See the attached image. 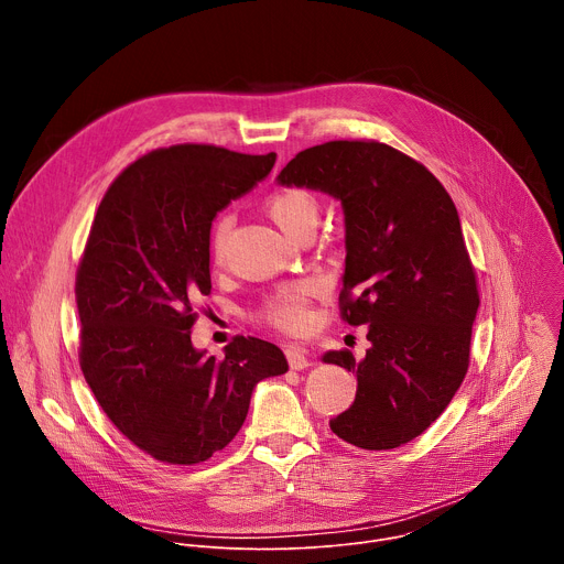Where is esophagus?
<instances>
[{"mask_svg": "<svg viewBox=\"0 0 564 564\" xmlns=\"http://www.w3.org/2000/svg\"><path fill=\"white\" fill-rule=\"evenodd\" d=\"M285 355H288V361H290V368H292V370H303V368L312 366V361L307 359L305 348H301V346H296V344L288 346V348H285Z\"/></svg>", "mask_w": 564, "mask_h": 564, "instance_id": "esophagus-1", "label": "esophagus"}]
</instances>
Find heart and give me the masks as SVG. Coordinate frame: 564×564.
I'll return each mask as SVG.
<instances>
[{"mask_svg":"<svg viewBox=\"0 0 564 564\" xmlns=\"http://www.w3.org/2000/svg\"><path fill=\"white\" fill-rule=\"evenodd\" d=\"M268 214L270 218L288 234L292 236L301 225L316 220V203L314 198L303 189H281L268 200ZM231 220L227 216L218 218L209 234V257L214 263H218L225 254L227 234H229ZM310 283H299L292 288H285L276 292L268 305H265V318L281 330L288 333H301L310 326Z\"/></svg>","mask_w":564,"mask_h":564,"instance_id":"heart-1","label":"heart"}]
</instances>
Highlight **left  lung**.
<instances>
[{
  "label": "left lung",
  "instance_id": "left-lung-1",
  "mask_svg": "<svg viewBox=\"0 0 564 564\" xmlns=\"http://www.w3.org/2000/svg\"><path fill=\"white\" fill-rule=\"evenodd\" d=\"M276 183L324 192L344 209L341 316L368 326L370 348L361 361L348 350L324 355L357 372L355 401L333 433L366 451L415 440L464 381L479 307L455 203L417 160L375 140L310 147Z\"/></svg>",
  "mask_w": 564,
  "mask_h": 564
}]
</instances>
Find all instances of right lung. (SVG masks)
<instances>
[{"label":"right lung","mask_w":564,"mask_h":564,"mask_svg":"<svg viewBox=\"0 0 564 564\" xmlns=\"http://www.w3.org/2000/svg\"><path fill=\"white\" fill-rule=\"evenodd\" d=\"M274 160L212 144L155 149L98 207L75 281L79 366L116 429L160 462L223 451L257 383L288 372L281 348L257 337H236L220 359L192 344L194 303L212 290V220Z\"/></svg>","instance_id":"right-lung-1"}]
</instances>
